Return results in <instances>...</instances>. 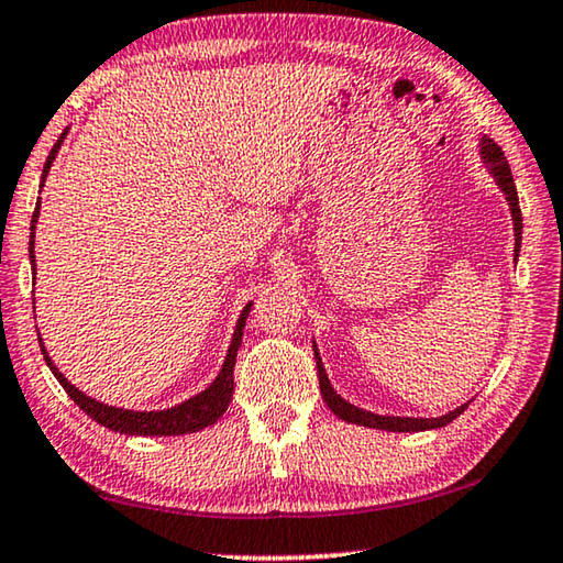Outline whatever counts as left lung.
Wrapping results in <instances>:
<instances>
[{
  "label": "left lung",
  "instance_id": "8db88e82",
  "mask_svg": "<svg viewBox=\"0 0 563 563\" xmlns=\"http://www.w3.org/2000/svg\"><path fill=\"white\" fill-rule=\"evenodd\" d=\"M481 155L483 161L488 163V168L496 178V184L500 191L506 194V201L511 206V216H514V231H516V256L521 252V229H523V219H521V206H518V194H516V184L511 176V166H508L504 151L498 148L490 137H483L481 141ZM314 357H317V372H319V390H322L324 402L330 405V410L336 415V418L354 422V426H365V428H377V430H390V432H420V430H435V428H445L448 422H453L457 415H461L468 405H461L453 412L443 415V418H390V415H375L367 410H360L350 405L347 400H342L340 395L334 393V387L330 385V377H327L322 360H319V352L314 347Z\"/></svg>",
  "mask_w": 563,
  "mask_h": 563
}]
</instances>
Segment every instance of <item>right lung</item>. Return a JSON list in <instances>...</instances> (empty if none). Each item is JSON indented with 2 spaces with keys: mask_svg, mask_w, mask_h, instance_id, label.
<instances>
[{
  "mask_svg": "<svg viewBox=\"0 0 563 563\" xmlns=\"http://www.w3.org/2000/svg\"><path fill=\"white\" fill-rule=\"evenodd\" d=\"M65 135H67V131L59 135V141L55 145H52L47 163H45V170H42V184H45L52 161H55V155L59 151V145H63ZM37 219H40V201H37V209H34V213H32V227H30V231H32V236H30L32 239L30 241L32 272H34V229H37ZM249 311H252V301L244 307V311H241L236 330H233V340H231V347L227 354V362H223L219 377H216L203 393L191 397V400L180 402L170 410H158V412L123 410V408H112V405L92 400V397H88L85 393L77 390L75 385L67 383V377L55 367V362L49 360L45 344H42V336H40V347H42V354H45V362L52 369V375L57 377V383L65 387V393L73 397L75 405H80V410L88 412L95 422H100V426H106L115 432H125V435H186V432H198V430L213 426V422L219 420L223 412H227L231 395H233V365H236V352L241 347V336H244Z\"/></svg>",
  "mask_w": 563,
  "mask_h": 563,
  "instance_id": "right-lung-1",
  "label": "right lung"
}]
</instances>
